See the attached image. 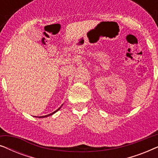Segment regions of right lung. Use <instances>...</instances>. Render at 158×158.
I'll return each instance as SVG.
<instances>
[{"mask_svg":"<svg viewBox=\"0 0 158 158\" xmlns=\"http://www.w3.org/2000/svg\"><path fill=\"white\" fill-rule=\"evenodd\" d=\"M62 106H60V108H59V109H57V110H56V111H54V112H52V113H51V114H47V115H45V116H39V118H44V117H47V116H51V115H52V114H55V113H56V112H57V111H58V110H60V108H61L62 107Z\"/></svg>","mask_w":158,"mask_h":158,"instance_id":"right-lung-1","label":"right lung"}]
</instances>
